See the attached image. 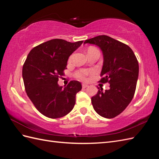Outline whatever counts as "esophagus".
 Wrapping results in <instances>:
<instances>
[{"label": "esophagus", "instance_id": "1", "mask_svg": "<svg viewBox=\"0 0 159 159\" xmlns=\"http://www.w3.org/2000/svg\"><path fill=\"white\" fill-rule=\"evenodd\" d=\"M88 86H89V85H88V84H82V88H84V89H85V88H86Z\"/></svg>", "mask_w": 159, "mask_h": 159}]
</instances>
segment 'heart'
Masks as SVG:
<instances>
[{"mask_svg":"<svg viewBox=\"0 0 159 159\" xmlns=\"http://www.w3.org/2000/svg\"><path fill=\"white\" fill-rule=\"evenodd\" d=\"M69 60H70V58ZM89 73V71H87V70H80V71L77 72L76 73V76L80 79L86 80V77Z\"/></svg>","mask_w":159,"mask_h":159,"instance_id":"heart-1","label":"heart"}]
</instances>
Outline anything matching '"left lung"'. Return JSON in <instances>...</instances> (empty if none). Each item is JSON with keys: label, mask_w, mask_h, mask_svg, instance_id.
Returning a JSON list of instances; mask_svg holds the SVG:
<instances>
[{"label": "left lung", "mask_w": 159, "mask_h": 159, "mask_svg": "<svg viewBox=\"0 0 159 159\" xmlns=\"http://www.w3.org/2000/svg\"><path fill=\"white\" fill-rule=\"evenodd\" d=\"M84 43L99 47L103 55L100 82L109 84V89L98 93L91 98L98 114L113 118L125 110L133 99L139 75V64L134 52L127 45L107 35L87 39Z\"/></svg>", "instance_id": "obj_1"}]
</instances>
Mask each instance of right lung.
<instances>
[{
  "label": "right lung",
  "mask_w": 159,
  "mask_h": 159,
  "mask_svg": "<svg viewBox=\"0 0 159 159\" xmlns=\"http://www.w3.org/2000/svg\"><path fill=\"white\" fill-rule=\"evenodd\" d=\"M82 43L55 39L34 47L27 56L22 68L25 90L37 110L46 117H63L75 104L81 83L70 81L62 88L58 81L64 75L69 57Z\"/></svg>",
  "instance_id": "obj_1"
}]
</instances>
